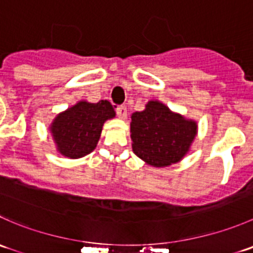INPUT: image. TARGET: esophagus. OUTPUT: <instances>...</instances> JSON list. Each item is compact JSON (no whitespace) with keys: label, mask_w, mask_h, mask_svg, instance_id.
I'll return each instance as SVG.
<instances>
[{"label":"esophagus","mask_w":253,"mask_h":253,"mask_svg":"<svg viewBox=\"0 0 253 253\" xmlns=\"http://www.w3.org/2000/svg\"><path fill=\"white\" fill-rule=\"evenodd\" d=\"M116 114L120 119H125L127 116V108L125 105L116 106Z\"/></svg>","instance_id":"esophagus-1"}]
</instances>
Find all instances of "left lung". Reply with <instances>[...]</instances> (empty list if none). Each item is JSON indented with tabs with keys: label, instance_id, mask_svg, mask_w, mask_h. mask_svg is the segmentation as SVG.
Here are the masks:
<instances>
[{
	"label": "left lung",
	"instance_id": "8db88e82",
	"mask_svg": "<svg viewBox=\"0 0 253 253\" xmlns=\"http://www.w3.org/2000/svg\"><path fill=\"white\" fill-rule=\"evenodd\" d=\"M196 133L195 121L174 114L159 101H149L145 110L132 115L133 152L153 167H168L180 162Z\"/></svg>",
	"mask_w": 253,
	"mask_h": 253
}]
</instances>
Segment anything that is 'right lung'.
<instances>
[{
  "mask_svg": "<svg viewBox=\"0 0 253 253\" xmlns=\"http://www.w3.org/2000/svg\"><path fill=\"white\" fill-rule=\"evenodd\" d=\"M112 117H115V110L108 100L96 104L79 101L57 115L51 125L57 149L71 159L89 154L98 144L104 122Z\"/></svg>",
  "mask_w": 253,
  "mask_h": 253,
  "instance_id": "right-lung-1",
  "label": "right lung"
}]
</instances>
